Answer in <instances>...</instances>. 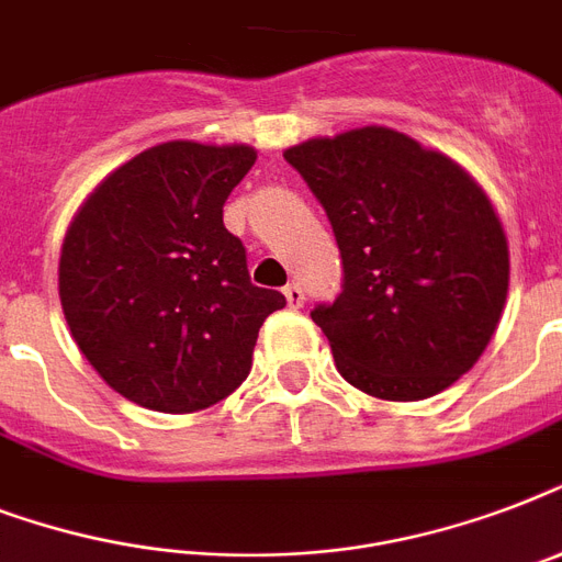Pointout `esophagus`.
I'll return each mask as SVG.
<instances>
[{
    "mask_svg": "<svg viewBox=\"0 0 562 562\" xmlns=\"http://www.w3.org/2000/svg\"><path fill=\"white\" fill-rule=\"evenodd\" d=\"M285 300H289L291 308H300L303 306V300H306V294H303V289H300V282H291V285H285Z\"/></svg>",
    "mask_w": 562,
    "mask_h": 562,
    "instance_id": "1",
    "label": "esophagus"
}]
</instances>
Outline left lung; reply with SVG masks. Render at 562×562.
<instances>
[{"label":"left lung","instance_id":"1","mask_svg":"<svg viewBox=\"0 0 562 562\" xmlns=\"http://www.w3.org/2000/svg\"><path fill=\"white\" fill-rule=\"evenodd\" d=\"M282 157L324 203L341 250V297L312 312L338 373L391 402L458 382L487 350L510 282L487 192L452 157L382 125Z\"/></svg>","mask_w":562,"mask_h":562}]
</instances>
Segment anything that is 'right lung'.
I'll return each mask as SVG.
<instances>
[{
    "instance_id": "obj_1",
    "label": "right lung",
    "mask_w": 562,
    "mask_h": 562,
    "mask_svg": "<svg viewBox=\"0 0 562 562\" xmlns=\"http://www.w3.org/2000/svg\"><path fill=\"white\" fill-rule=\"evenodd\" d=\"M256 162L250 145H154L110 171L75 212L57 289L95 373L162 414L210 408L245 382L280 291L247 273L224 201Z\"/></svg>"
}]
</instances>
